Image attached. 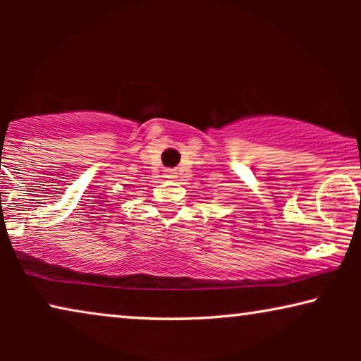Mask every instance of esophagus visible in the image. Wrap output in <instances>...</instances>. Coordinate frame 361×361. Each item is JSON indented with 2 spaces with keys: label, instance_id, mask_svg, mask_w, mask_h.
<instances>
[{
  "label": "esophagus",
  "instance_id": "1",
  "mask_svg": "<svg viewBox=\"0 0 361 361\" xmlns=\"http://www.w3.org/2000/svg\"><path fill=\"white\" fill-rule=\"evenodd\" d=\"M166 177L169 180H174V179H177V171H174V169H169V171H166Z\"/></svg>",
  "mask_w": 361,
  "mask_h": 361
}]
</instances>
